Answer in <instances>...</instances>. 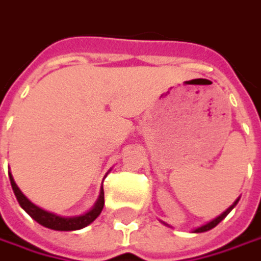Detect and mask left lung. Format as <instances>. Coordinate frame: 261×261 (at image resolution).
Returning a JSON list of instances; mask_svg holds the SVG:
<instances>
[{
    "label": "left lung",
    "instance_id": "obj_1",
    "mask_svg": "<svg viewBox=\"0 0 261 261\" xmlns=\"http://www.w3.org/2000/svg\"><path fill=\"white\" fill-rule=\"evenodd\" d=\"M237 202H238V201H237ZM237 202H235L233 205H230V207L227 208V210H226V211L223 213L222 216H219V217H217V219H214L213 222H210V223H207V224H204V226H201V227H198V229H196L195 232H198V233H201V232H207V230H210V229H213V227H216V226H217L219 223L222 222L223 219H224V217H226V216H227V214H229V213L232 211V208H233V207H235V205H237Z\"/></svg>",
    "mask_w": 261,
    "mask_h": 261
}]
</instances>
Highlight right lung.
Wrapping results in <instances>:
<instances>
[{"label":"right lung","mask_w":261,"mask_h":261,"mask_svg":"<svg viewBox=\"0 0 261 261\" xmlns=\"http://www.w3.org/2000/svg\"><path fill=\"white\" fill-rule=\"evenodd\" d=\"M8 176H10V183H11L13 192H14L20 207L23 208L35 222L42 224L44 227L53 229V230H78V229H83V227L88 226L90 223H93L99 217V214L103 210V205H105V193H103V189H101L99 201L96 202L93 210H90L88 213H85L83 216H78V217H60V216H56L53 213H48V211H45L42 208L37 207L35 204H32L20 192V189L17 188V185L14 183L11 174H8Z\"/></svg>","instance_id":"add662e5"}]
</instances>
